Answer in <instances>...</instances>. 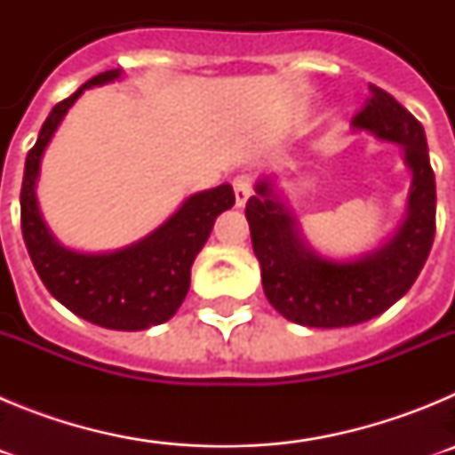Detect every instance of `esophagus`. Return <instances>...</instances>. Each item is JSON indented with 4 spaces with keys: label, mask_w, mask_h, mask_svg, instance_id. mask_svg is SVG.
I'll use <instances>...</instances> for the list:
<instances>
[{
    "label": "esophagus",
    "mask_w": 455,
    "mask_h": 455,
    "mask_svg": "<svg viewBox=\"0 0 455 455\" xmlns=\"http://www.w3.org/2000/svg\"><path fill=\"white\" fill-rule=\"evenodd\" d=\"M232 187H235L236 207H243L252 193V178L251 175H236L235 182H232Z\"/></svg>",
    "instance_id": "1"
}]
</instances>
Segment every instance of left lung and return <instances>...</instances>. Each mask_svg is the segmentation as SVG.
<instances>
[{"label": "left lung", "mask_w": 455, "mask_h": 455, "mask_svg": "<svg viewBox=\"0 0 455 455\" xmlns=\"http://www.w3.org/2000/svg\"><path fill=\"white\" fill-rule=\"evenodd\" d=\"M353 118V130L403 148L412 171L405 219L376 251L355 259H328L305 243L296 219L277 198L271 180H259L246 204L252 251L262 267L268 303L293 323L344 328L383 315L412 287L435 236V175L424 127L383 88Z\"/></svg>", "instance_id": "8db88e82"}]
</instances>
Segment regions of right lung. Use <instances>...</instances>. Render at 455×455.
Segmentation results:
<instances>
[{"label":"right lung","mask_w":455,"mask_h":455,"mask_svg":"<svg viewBox=\"0 0 455 455\" xmlns=\"http://www.w3.org/2000/svg\"><path fill=\"white\" fill-rule=\"evenodd\" d=\"M120 75V68L100 72L52 108L36 146L27 155L20 212L31 262L59 303L72 315L108 331H146L178 312L191 284L193 259L209 239L216 216L235 204V191L230 184H220L193 193L166 223L120 251H70L52 236L36 200L43 152L79 95L86 88L116 82Z\"/></svg>","instance_id":"add662e5"}]
</instances>
